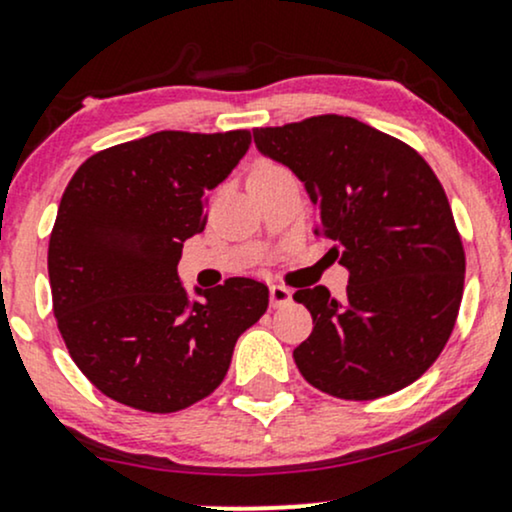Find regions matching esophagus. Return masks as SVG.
<instances>
[{
  "label": "esophagus",
  "instance_id": "obj_1",
  "mask_svg": "<svg viewBox=\"0 0 512 512\" xmlns=\"http://www.w3.org/2000/svg\"><path fill=\"white\" fill-rule=\"evenodd\" d=\"M291 289H286V286L281 284H272L269 286V303H272V308H281V305L291 303Z\"/></svg>",
  "mask_w": 512,
  "mask_h": 512
}]
</instances>
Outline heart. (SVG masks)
Masks as SVG:
<instances>
[{"mask_svg":"<svg viewBox=\"0 0 512 512\" xmlns=\"http://www.w3.org/2000/svg\"><path fill=\"white\" fill-rule=\"evenodd\" d=\"M276 168H281L279 163H272V161H260V163H257L255 168H252V173H264V170H276ZM252 173H250V175H252Z\"/></svg>","mask_w":512,"mask_h":512,"instance_id":"heart-1","label":"heart"}]
</instances>
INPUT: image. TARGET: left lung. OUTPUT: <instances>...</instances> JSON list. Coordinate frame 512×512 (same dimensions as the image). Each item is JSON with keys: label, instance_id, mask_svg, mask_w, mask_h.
Segmentation results:
<instances>
[{"label": "left lung", "instance_id": "8db88e82", "mask_svg": "<svg viewBox=\"0 0 512 512\" xmlns=\"http://www.w3.org/2000/svg\"><path fill=\"white\" fill-rule=\"evenodd\" d=\"M257 149L289 166L349 269L346 298L298 289L313 332L301 375L339 399H378L419 380L448 344L464 289V248L443 185L419 151L354 117L257 127Z\"/></svg>", "mask_w": 512, "mask_h": 512}]
</instances>
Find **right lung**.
I'll list each match as a JSON object with an SVG mask.
<instances>
[{"label":"right lung","instance_id":"add662e5","mask_svg":"<svg viewBox=\"0 0 512 512\" xmlns=\"http://www.w3.org/2000/svg\"><path fill=\"white\" fill-rule=\"evenodd\" d=\"M250 142L248 129H166L98 151L69 180L48 248L52 313L105 397L151 414L192 407L267 310L255 279L233 276L190 301L178 276L182 243L207 226V192Z\"/></svg>","mask_w":512,"mask_h":512}]
</instances>
